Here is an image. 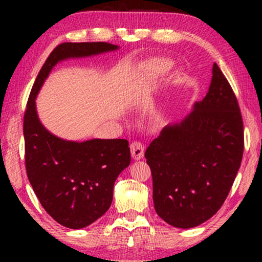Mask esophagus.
Returning a JSON list of instances; mask_svg holds the SVG:
<instances>
[{
  "instance_id": "obj_1",
  "label": "esophagus",
  "mask_w": 262,
  "mask_h": 262,
  "mask_svg": "<svg viewBox=\"0 0 262 262\" xmlns=\"http://www.w3.org/2000/svg\"><path fill=\"white\" fill-rule=\"evenodd\" d=\"M131 154L135 160H141L144 156V145L141 142H134L131 144Z\"/></svg>"
}]
</instances>
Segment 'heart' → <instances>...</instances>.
<instances>
[{
    "instance_id": "heart-1",
    "label": "heart",
    "mask_w": 262,
    "mask_h": 262,
    "mask_svg": "<svg viewBox=\"0 0 262 262\" xmlns=\"http://www.w3.org/2000/svg\"><path fill=\"white\" fill-rule=\"evenodd\" d=\"M173 68V63L169 59L166 58H155L150 60L148 64L149 73L154 75V76H162L170 71Z\"/></svg>"
}]
</instances>
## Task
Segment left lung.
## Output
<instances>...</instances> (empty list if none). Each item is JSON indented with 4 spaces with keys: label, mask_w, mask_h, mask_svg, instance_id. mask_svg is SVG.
I'll return each instance as SVG.
<instances>
[{
    "label": "left lung",
    "mask_w": 262,
    "mask_h": 262,
    "mask_svg": "<svg viewBox=\"0 0 262 262\" xmlns=\"http://www.w3.org/2000/svg\"><path fill=\"white\" fill-rule=\"evenodd\" d=\"M243 150L237 98L214 63L203 101L180 123L164 127L145 151L157 214L181 229L210 220L230 192Z\"/></svg>",
    "instance_id": "8db88e82"
}]
</instances>
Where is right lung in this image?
Wrapping results in <instances>:
<instances>
[{"mask_svg":"<svg viewBox=\"0 0 262 262\" xmlns=\"http://www.w3.org/2000/svg\"><path fill=\"white\" fill-rule=\"evenodd\" d=\"M105 41L62 42L50 53L35 78L24 114L25 166L46 212L63 227L81 229L110 209L118 175L131 162L126 139L68 142L50 134L35 111V96L59 60L113 51Z\"/></svg>","mask_w":262,"mask_h":262,"instance_id":"right-lung-1","label":"right lung"}]
</instances>
